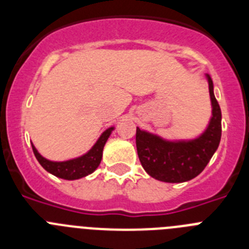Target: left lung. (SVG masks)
I'll return each mask as SVG.
<instances>
[{
  "instance_id": "obj_1",
  "label": "left lung",
  "mask_w": 249,
  "mask_h": 249,
  "mask_svg": "<svg viewBox=\"0 0 249 249\" xmlns=\"http://www.w3.org/2000/svg\"><path fill=\"white\" fill-rule=\"evenodd\" d=\"M212 116L201 135L190 140H168L137 127L136 146L141 164L155 179L182 183L193 179L208 164L221 142L222 113L213 82L206 74Z\"/></svg>"
}]
</instances>
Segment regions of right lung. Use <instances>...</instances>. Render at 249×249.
I'll list each match as a JSON object with an SVG mask.
<instances>
[{"label": "right lung", "mask_w": 249, "mask_h": 249, "mask_svg": "<svg viewBox=\"0 0 249 249\" xmlns=\"http://www.w3.org/2000/svg\"><path fill=\"white\" fill-rule=\"evenodd\" d=\"M114 127H108L105 132H102V135L98 137L96 141V143L91 147V149L86 152L85 155L78 156L76 158H71L67 160H51L43 157L36 147L32 143V149L36 156L37 160L39 164L47 171L51 175L56 176L58 178H63V179H68V181H73V179H80V178L86 177V176L91 175L94 172L97 167L100 166L101 160H102L103 147H105L106 142L111 136L112 131Z\"/></svg>", "instance_id": "obj_1"}]
</instances>
